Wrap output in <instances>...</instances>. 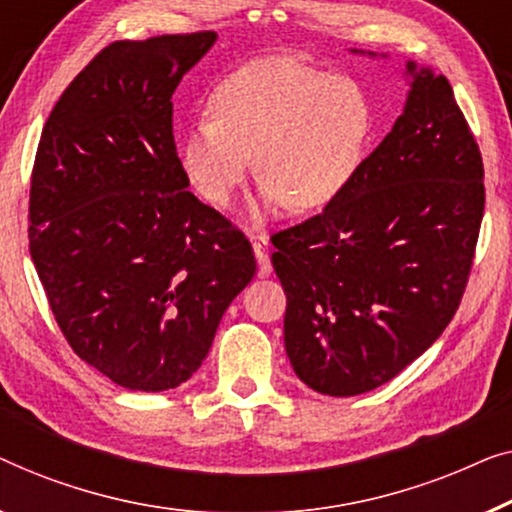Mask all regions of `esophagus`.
Masks as SVG:
<instances>
[{"label":"esophagus","mask_w":512,"mask_h":512,"mask_svg":"<svg viewBox=\"0 0 512 512\" xmlns=\"http://www.w3.org/2000/svg\"><path fill=\"white\" fill-rule=\"evenodd\" d=\"M253 250H255V257H257L259 273H262V276H266V273H271L269 239H266V236H253Z\"/></svg>","instance_id":"obj_1"}]
</instances>
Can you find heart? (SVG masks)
Masks as SVG:
<instances>
[{
    "instance_id": "heart-1",
    "label": "heart",
    "mask_w": 512,
    "mask_h": 512,
    "mask_svg": "<svg viewBox=\"0 0 512 512\" xmlns=\"http://www.w3.org/2000/svg\"><path fill=\"white\" fill-rule=\"evenodd\" d=\"M371 129L369 97L352 78L266 57L215 85L211 115L183 141V167L201 197L227 204L255 153L264 204L311 211L355 178Z\"/></svg>"
}]
</instances>
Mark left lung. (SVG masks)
Instances as JSON below:
<instances>
[{
  "instance_id": "left-lung-1",
  "label": "left lung",
  "mask_w": 512,
  "mask_h": 512,
  "mask_svg": "<svg viewBox=\"0 0 512 512\" xmlns=\"http://www.w3.org/2000/svg\"><path fill=\"white\" fill-rule=\"evenodd\" d=\"M406 109L325 211L271 236L285 350L329 397L385 385L455 318L469 283L485 169L445 76L415 69Z\"/></svg>"
}]
</instances>
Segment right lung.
<instances>
[{
  "label": "right lung",
  "mask_w": 512,
  "mask_h": 512,
  "mask_svg": "<svg viewBox=\"0 0 512 512\" xmlns=\"http://www.w3.org/2000/svg\"><path fill=\"white\" fill-rule=\"evenodd\" d=\"M215 32L113 41L62 92L30 185V255L57 327L83 362L139 392L199 369L253 246L190 190L174 95Z\"/></svg>",
  "instance_id": "1"
}]
</instances>
